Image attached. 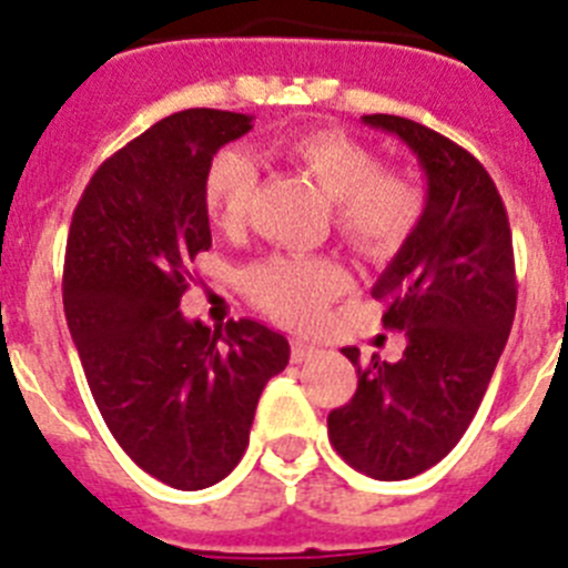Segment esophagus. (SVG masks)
Returning <instances> with one entry per match:
<instances>
[{
  "label": "esophagus",
  "mask_w": 568,
  "mask_h": 568,
  "mask_svg": "<svg viewBox=\"0 0 568 568\" xmlns=\"http://www.w3.org/2000/svg\"><path fill=\"white\" fill-rule=\"evenodd\" d=\"M315 355H318V346L315 344H307V341L301 338L290 341V358H293V364H304V361L315 358Z\"/></svg>",
  "instance_id": "esophagus-1"
}]
</instances>
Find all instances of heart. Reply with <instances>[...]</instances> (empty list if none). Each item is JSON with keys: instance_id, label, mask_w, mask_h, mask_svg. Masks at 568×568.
Masks as SVG:
<instances>
[{"instance_id": "b5f03b06", "label": "heart", "mask_w": 568, "mask_h": 568, "mask_svg": "<svg viewBox=\"0 0 568 568\" xmlns=\"http://www.w3.org/2000/svg\"><path fill=\"white\" fill-rule=\"evenodd\" d=\"M333 202V224L364 258H393L426 213V187L409 170L381 164L373 148L346 130L315 128L275 144ZM258 170L244 150L224 148L204 173V213L219 230H239L253 202ZM255 307L287 327H307L349 287L346 270L327 255H267L241 273Z\"/></svg>"}]
</instances>
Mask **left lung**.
Listing matches in <instances>:
<instances>
[{
  "instance_id": "1",
  "label": "left lung",
  "mask_w": 568,
  "mask_h": 568,
  "mask_svg": "<svg viewBox=\"0 0 568 568\" xmlns=\"http://www.w3.org/2000/svg\"><path fill=\"white\" fill-rule=\"evenodd\" d=\"M418 155L426 213L375 281L384 327L406 335L395 364L346 346L353 400L327 418L335 453L375 480L415 478L453 453L478 413L509 338L518 281L511 230L484 164L446 135L400 115H364Z\"/></svg>"
}]
</instances>
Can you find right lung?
Segmentation results:
<instances>
[{
    "mask_svg": "<svg viewBox=\"0 0 568 568\" xmlns=\"http://www.w3.org/2000/svg\"><path fill=\"white\" fill-rule=\"evenodd\" d=\"M247 130L253 115L210 108L155 122L93 173L64 250V315L99 413L135 464L184 491L235 469L261 389L290 361L258 321L222 333L179 313L213 244L207 164Z\"/></svg>",
    "mask_w": 568,
    "mask_h": 568,
    "instance_id": "1",
    "label": "right lung"
}]
</instances>
